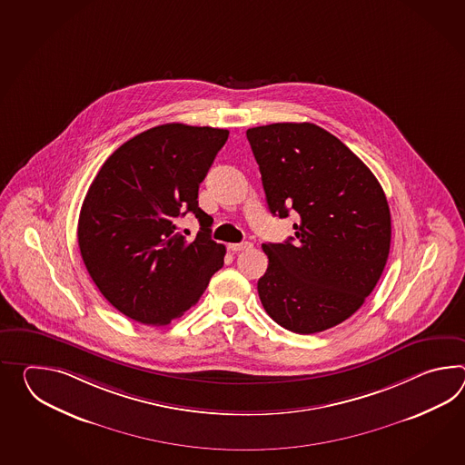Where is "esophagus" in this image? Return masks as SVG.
<instances>
[{
  "label": "esophagus",
  "instance_id": "obj_1",
  "mask_svg": "<svg viewBox=\"0 0 465 465\" xmlns=\"http://www.w3.org/2000/svg\"><path fill=\"white\" fill-rule=\"evenodd\" d=\"M253 245L250 243V242H242V243H230L228 248L232 250V252H243V250H248V248H252Z\"/></svg>",
  "mask_w": 465,
  "mask_h": 465
}]
</instances>
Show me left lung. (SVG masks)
Wrapping results in <instances>:
<instances>
[{
    "mask_svg": "<svg viewBox=\"0 0 465 465\" xmlns=\"http://www.w3.org/2000/svg\"><path fill=\"white\" fill-rule=\"evenodd\" d=\"M269 210L299 215L295 238L263 243V309L302 335L347 321L375 289L391 250V210L379 180L337 136L313 124L248 128Z\"/></svg>",
    "mask_w": 465,
    "mask_h": 465,
    "instance_id": "obj_1",
    "label": "left lung"
}]
</instances>
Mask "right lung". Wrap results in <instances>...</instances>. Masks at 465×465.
Here are the masks:
<instances>
[{
  "label": "right lung",
  "instance_id": "obj_1",
  "mask_svg": "<svg viewBox=\"0 0 465 465\" xmlns=\"http://www.w3.org/2000/svg\"><path fill=\"white\" fill-rule=\"evenodd\" d=\"M227 138L222 128L160 124L114 150L94 176L78 245L94 285L128 319L168 325L223 267L225 247L210 237L213 218L198 207V186ZM188 211L201 222L192 242L175 227Z\"/></svg>",
  "mask_w": 465,
  "mask_h": 465
}]
</instances>
